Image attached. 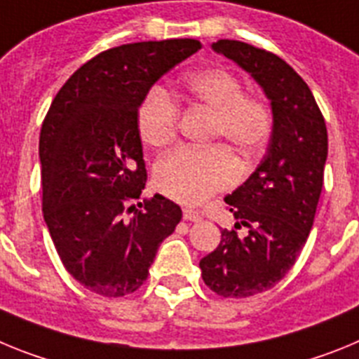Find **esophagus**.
Here are the masks:
<instances>
[{"instance_id":"obj_1","label":"esophagus","mask_w":359,"mask_h":359,"mask_svg":"<svg viewBox=\"0 0 359 359\" xmlns=\"http://www.w3.org/2000/svg\"><path fill=\"white\" fill-rule=\"evenodd\" d=\"M183 219L185 221H194V223H199L201 221V214H199V210H194V208H183Z\"/></svg>"}]
</instances>
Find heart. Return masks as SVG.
I'll return each mask as SVG.
<instances>
[{
  "label": "heart",
  "mask_w": 359,
  "mask_h": 359,
  "mask_svg": "<svg viewBox=\"0 0 359 359\" xmlns=\"http://www.w3.org/2000/svg\"><path fill=\"white\" fill-rule=\"evenodd\" d=\"M176 95L189 104L212 111L210 138L226 140L246 160L261 154L271 140L275 115L271 104L261 95L243 93V84L224 68L190 72ZM180 109L161 88H152L138 109V133L149 147L161 149L174 140ZM241 165L224 144L208 147H180L158 161L154 183L174 201L199 203L239 180Z\"/></svg>",
  "instance_id": "obj_1"
}]
</instances>
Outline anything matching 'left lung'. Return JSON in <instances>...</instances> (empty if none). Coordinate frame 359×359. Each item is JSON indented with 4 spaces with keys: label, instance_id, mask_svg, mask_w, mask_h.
Returning <instances> with one entry per match:
<instances>
[{
    "label": "left lung",
    "instance_id": "1",
    "mask_svg": "<svg viewBox=\"0 0 359 359\" xmlns=\"http://www.w3.org/2000/svg\"><path fill=\"white\" fill-rule=\"evenodd\" d=\"M212 48L261 84L275 115L261 165L224 198L236 226L221 230L217 248L199 262L214 293L246 298L271 290L302 252L322 194L327 128L309 86L284 59L243 41L219 39ZM243 226L249 233L241 238Z\"/></svg>",
    "mask_w": 359,
    "mask_h": 359
}]
</instances>
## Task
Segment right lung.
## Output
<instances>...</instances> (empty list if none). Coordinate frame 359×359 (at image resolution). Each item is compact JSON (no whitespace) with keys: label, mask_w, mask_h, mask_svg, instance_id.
<instances>
[{"label":"right lung","mask_w":359,"mask_h":359,"mask_svg":"<svg viewBox=\"0 0 359 359\" xmlns=\"http://www.w3.org/2000/svg\"><path fill=\"white\" fill-rule=\"evenodd\" d=\"M199 48L198 39H167L100 52L65 82L44 116V221L66 271L93 293H135L182 221V208L160 194L135 205L147 180L138 107Z\"/></svg>","instance_id":"obj_1"}]
</instances>
